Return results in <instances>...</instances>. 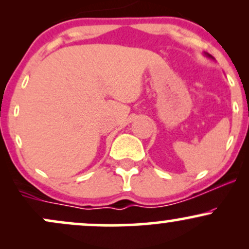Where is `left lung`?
<instances>
[{"label":"left lung","mask_w":249,"mask_h":249,"mask_svg":"<svg viewBox=\"0 0 249 249\" xmlns=\"http://www.w3.org/2000/svg\"><path fill=\"white\" fill-rule=\"evenodd\" d=\"M204 55H205V56H206V57H208V58H212V59H213V57H212V56H211V55H210V53H204Z\"/></svg>","instance_id":"8db88e82"}]
</instances>
